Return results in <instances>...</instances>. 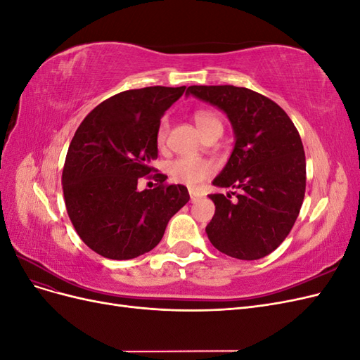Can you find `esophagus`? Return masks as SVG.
I'll list each match as a JSON object with an SVG mask.
<instances>
[{"label": "esophagus", "instance_id": "34e87169", "mask_svg": "<svg viewBox=\"0 0 360 360\" xmlns=\"http://www.w3.org/2000/svg\"><path fill=\"white\" fill-rule=\"evenodd\" d=\"M189 195H191V202H197L201 198V195L195 191H189Z\"/></svg>", "mask_w": 360, "mask_h": 360}]
</instances>
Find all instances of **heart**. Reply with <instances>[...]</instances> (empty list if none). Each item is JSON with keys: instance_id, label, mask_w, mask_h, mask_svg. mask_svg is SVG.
<instances>
[{"instance_id": "b5f03b06", "label": "heart", "mask_w": 360, "mask_h": 360, "mask_svg": "<svg viewBox=\"0 0 360 360\" xmlns=\"http://www.w3.org/2000/svg\"><path fill=\"white\" fill-rule=\"evenodd\" d=\"M193 120L197 123L201 134L205 136L209 132H212L216 127H222L221 120L217 115L209 110H198L193 114ZM168 135V122L167 118H163L156 132V143L158 146L165 144V139ZM167 171L169 177L181 184H186L189 188H197L204 180L213 176L214 165L207 159L200 158H177L171 162H168Z\"/></svg>"}]
</instances>
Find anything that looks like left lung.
I'll return each instance as SVG.
<instances>
[{"label":"left lung","instance_id":"8db88e82","mask_svg":"<svg viewBox=\"0 0 360 360\" xmlns=\"http://www.w3.org/2000/svg\"><path fill=\"white\" fill-rule=\"evenodd\" d=\"M186 94L222 110L236 144L212 193L214 216L205 226L212 245L238 259H259L285 240L296 222L307 188L300 135L287 112L269 97L234 85H191Z\"/></svg>","mask_w":360,"mask_h":360}]
</instances>
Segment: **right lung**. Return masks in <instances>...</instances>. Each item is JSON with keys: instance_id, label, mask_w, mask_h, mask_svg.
I'll return each instance as SVG.
<instances>
[{"instance_id": "1", "label": "right lung", "mask_w": 360, "mask_h": 360, "mask_svg": "<svg viewBox=\"0 0 360 360\" xmlns=\"http://www.w3.org/2000/svg\"><path fill=\"white\" fill-rule=\"evenodd\" d=\"M186 86H146L118 93L84 118L68 150L63 192L81 240L111 259H130L158 246L171 217L189 201L188 188L165 183L155 189L138 181L156 169L160 118Z\"/></svg>"}]
</instances>
